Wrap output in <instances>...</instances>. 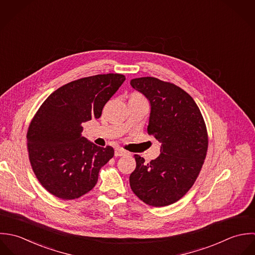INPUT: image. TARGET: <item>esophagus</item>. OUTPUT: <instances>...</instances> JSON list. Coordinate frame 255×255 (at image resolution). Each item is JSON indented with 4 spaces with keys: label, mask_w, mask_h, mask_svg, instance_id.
Masks as SVG:
<instances>
[{
    "label": "esophagus",
    "mask_w": 255,
    "mask_h": 255,
    "mask_svg": "<svg viewBox=\"0 0 255 255\" xmlns=\"http://www.w3.org/2000/svg\"><path fill=\"white\" fill-rule=\"evenodd\" d=\"M114 153H115V156H124V155H129L130 154L129 152H127L123 149H120V148H116Z\"/></svg>",
    "instance_id": "34e87169"
}]
</instances>
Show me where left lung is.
Instances as JSON below:
<instances>
[{
    "label": "left lung",
    "mask_w": 255,
    "mask_h": 255,
    "mask_svg": "<svg viewBox=\"0 0 255 255\" xmlns=\"http://www.w3.org/2000/svg\"><path fill=\"white\" fill-rule=\"evenodd\" d=\"M133 89L151 103L148 134L161 143L160 154L150 162L135 154L130 186L144 203H175L192 187L208 150L203 116L194 100L174 84L153 77L133 79Z\"/></svg>",
    "instance_id": "left-lung-1"
}]
</instances>
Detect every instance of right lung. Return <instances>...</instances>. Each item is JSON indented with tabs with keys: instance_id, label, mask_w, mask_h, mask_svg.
I'll return each instance as SVG.
<instances>
[{
	"instance_id": "1",
	"label": "right lung",
	"mask_w": 255,
	"mask_h": 255,
	"mask_svg": "<svg viewBox=\"0 0 255 255\" xmlns=\"http://www.w3.org/2000/svg\"><path fill=\"white\" fill-rule=\"evenodd\" d=\"M125 76L96 75L64 85L41 104L27 130L32 170L52 195L72 200L91 191L102 166L114 155L82 136L83 123L100 118Z\"/></svg>"
}]
</instances>
